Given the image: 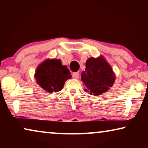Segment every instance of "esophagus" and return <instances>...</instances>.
Instances as JSON below:
<instances>
[{"mask_svg": "<svg viewBox=\"0 0 148 148\" xmlns=\"http://www.w3.org/2000/svg\"><path fill=\"white\" fill-rule=\"evenodd\" d=\"M72 77H73V78H75V79L78 78V77H79V72H74V73H72Z\"/></svg>", "mask_w": 148, "mask_h": 148, "instance_id": "esophagus-1", "label": "esophagus"}]
</instances>
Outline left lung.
Returning a JSON list of instances; mask_svg holds the SVG:
<instances>
[{
	"instance_id": "8db88e82",
	"label": "left lung",
	"mask_w": 148,
	"mask_h": 148,
	"mask_svg": "<svg viewBox=\"0 0 148 148\" xmlns=\"http://www.w3.org/2000/svg\"><path fill=\"white\" fill-rule=\"evenodd\" d=\"M81 75L82 81L86 87L85 91L94 96L106 92L113 86L116 77L111 65L102 56L87 59L86 71Z\"/></svg>"
}]
</instances>
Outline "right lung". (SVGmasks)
Segmentation results:
<instances>
[{"instance_id":"right-lung-1","label":"right lung","mask_w":148,"mask_h":148,"mask_svg":"<svg viewBox=\"0 0 148 148\" xmlns=\"http://www.w3.org/2000/svg\"><path fill=\"white\" fill-rule=\"evenodd\" d=\"M34 77L40 87L51 93L61 91L72 76L67 66L62 64L61 60L47 59L37 66Z\"/></svg>"}]
</instances>
